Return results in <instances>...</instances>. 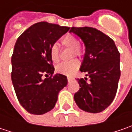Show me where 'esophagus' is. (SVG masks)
Instances as JSON below:
<instances>
[{"label":"esophagus","instance_id":"esophagus-1","mask_svg":"<svg viewBox=\"0 0 132 132\" xmlns=\"http://www.w3.org/2000/svg\"><path fill=\"white\" fill-rule=\"evenodd\" d=\"M73 78L72 77H68V82H70V81H71L72 80H73Z\"/></svg>","mask_w":132,"mask_h":132}]
</instances>
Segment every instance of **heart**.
Masks as SVG:
<instances>
[{"instance_id": "heart-1", "label": "heart", "mask_w": 132, "mask_h": 132, "mask_svg": "<svg viewBox=\"0 0 132 132\" xmlns=\"http://www.w3.org/2000/svg\"><path fill=\"white\" fill-rule=\"evenodd\" d=\"M62 44L65 48H68L72 49V57H73L74 55L76 56H81L83 51L82 48L79 45V41L77 38L72 35L68 34L65 36L62 39ZM50 55L51 60L53 62L56 63L59 61V48L56 44H53V45L50 48ZM80 66V63L77 59H73L69 62H64L60 64H59L56 68L57 72L63 75H66L70 76L74 74L79 69Z\"/></svg>"}]
</instances>
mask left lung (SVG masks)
I'll return each mask as SVG.
<instances>
[{
    "label": "left lung",
    "mask_w": 132,
    "mask_h": 132,
    "mask_svg": "<svg viewBox=\"0 0 132 132\" xmlns=\"http://www.w3.org/2000/svg\"><path fill=\"white\" fill-rule=\"evenodd\" d=\"M70 33L83 41L85 53L80 71L87 79H78L80 88L74 94L79 108L90 113L106 109L117 93L120 76V53L114 42L103 32L91 27H72Z\"/></svg>",
    "instance_id": "8db88e82"
}]
</instances>
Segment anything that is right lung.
Instances as JSON below:
<instances>
[{
    "mask_svg": "<svg viewBox=\"0 0 132 132\" xmlns=\"http://www.w3.org/2000/svg\"><path fill=\"white\" fill-rule=\"evenodd\" d=\"M70 27L39 22L17 39L12 56V81L21 106L33 114L53 109L58 94L68 84L66 76L53 75L50 48ZM49 75L44 79L43 76Z\"/></svg>",
    "mask_w": 132,
    "mask_h": 132,
    "instance_id": "add662e5",
    "label": "right lung"
}]
</instances>
